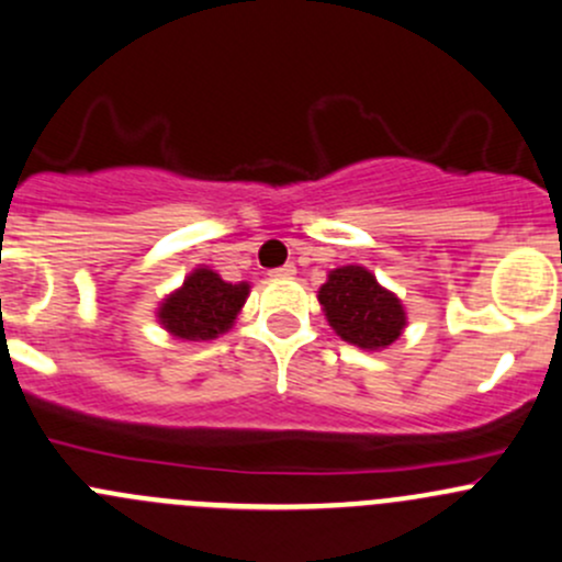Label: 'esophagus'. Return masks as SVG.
Here are the masks:
<instances>
[{
  "label": "esophagus",
  "mask_w": 562,
  "mask_h": 562,
  "mask_svg": "<svg viewBox=\"0 0 562 562\" xmlns=\"http://www.w3.org/2000/svg\"><path fill=\"white\" fill-rule=\"evenodd\" d=\"M293 274H296V266L293 263L280 266V269H271V277H293Z\"/></svg>",
  "instance_id": "34e87169"
}]
</instances>
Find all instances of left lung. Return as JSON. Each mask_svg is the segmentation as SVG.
<instances>
[{"mask_svg": "<svg viewBox=\"0 0 562 562\" xmlns=\"http://www.w3.org/2000/svg\"><path fill=\"white\" fill-rule=\"evenodd\" d=\"M323 315L339 339L361 350H383L402 337L407 326L405 304L383 288L370 269L359 263L328 271L317 291Z\"/></svg>", "mask_w": 562, "mask_h": 562, "instance_id": "obj_1", "label": "left lung"}]
</instances>
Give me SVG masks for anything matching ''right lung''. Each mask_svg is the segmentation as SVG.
<instances>
[{"mask_svg": "<svg viewBox=\"0 0 562 562\" xmlns=\"http://www.w3.org/2000/svg\"><path fill=\"white\" fill-rule=\"evenodd\" d=\"M249 296V282H225L209 266H195L157 304V323L181 342H203L231 331Z\"/></svg>", "mask_w": 562, "mask_h": 562, "instance_id": "right-lung-1", "label": "right lung"}]
</instances>
